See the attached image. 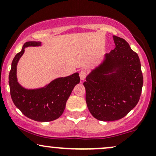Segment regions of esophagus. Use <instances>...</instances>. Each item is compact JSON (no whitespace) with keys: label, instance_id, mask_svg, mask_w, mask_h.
<instances>
[{"label":"esophagus","instance_id":"esophagus-1","mask_svg":"<svg viewBox=\"0 0 156 156\" xmlns=\"http://www.w3.org/2000/svg\"><path fill=\"white\" fill-rule=\"evenodd\" d=\"M79 76H80V78L81 80H83L84 79L86 78V73L85 71L83 70H81L80 72L79 73Z\"/></svg>","mask_w":156,"mask_h":156}]
</instances>
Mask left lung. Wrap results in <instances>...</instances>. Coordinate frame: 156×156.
<instances>
[{
	"instance_id": "left-lung-1",
	"label": "left lung",
	"mask_w": 156,
	"mask_h": 156,
	"mask_svg": "<svg viewBox=\"0 0 156 156\" xmlns=\"http://www.w3.org/2000/svg\"><path fill=\"white\" fill-rule=\"evenodd\" d=\"M115 48L89 73L83 86L89 112L102 121H117L136 105L143 76L137 54L124 39L112 36Z\"/></svg>"
}]
</instances>
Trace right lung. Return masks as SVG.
Wrapping results in <instances>:
<instances>
[{
  "mask_svg": "<svg viewBox=\"0 0 156 156\" xmlns=\"http://www.w3.org/2000/svg\"><path fill=\"white\" fill-rule=\"evenodd\" d=\"M40 41H29L16 54L12 63L9 83L12 101L24 115L34 121H54L62 115L66 102L76 84L80 83L78 73L69 76L60 77L37 89H26L18 82L16 67L27 47L41 46Z\"/></svg>",
  "mask_w": 156,
  "mask_h": 156,
  "instance_id": "add662e5",
  "label": "right lung"
}]
</instances>
